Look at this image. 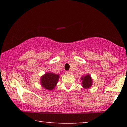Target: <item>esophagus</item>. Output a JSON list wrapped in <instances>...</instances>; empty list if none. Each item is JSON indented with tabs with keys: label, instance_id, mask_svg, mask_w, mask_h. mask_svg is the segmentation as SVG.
I'll return each mask as SVG.
<instances>
[{
	"label": "esophagus",
	"instance_id": "esophagus-1",
	"mask_svg": "<svg viewBox=\"0 0 127 127\" xmlns=\"http://www.w3.org/2000/svg\"><path fill=\"white\" fill-rule=\"evenodd\" d=\"M65 73L66 74H70V73H71V72H70V71H65Z\"/></svg>",
	"mask_w": 127,
	"mask_h": 127
}]
</instances>
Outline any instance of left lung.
Masks as SVG:
<instances>
[{
	"label": "left lung",
	"instance_id": "1",
	"mask_svg": "<svg viewBox=\"0 0 127 127\" xmlns=\"http://www.w3.org/2000/svg\"><path fill=\"white\" fill-rule=\"evenodd\" d=\"M82 80V84L83 87L84 88H89L91 87L92 86V83H93V80L91 79V77L90 75H86L84 77H82L81 78Z\"/></svg>",
	"mask_w": 127,
	"mask_h": 127
}]
</instances>
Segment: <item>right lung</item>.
Here are the masks:
<instances>
[{
  "label": "right lung",
  "instance_id": "1",
  "mask_svg": "<svg viewBox=\"0 0 127 127\" xmlns=\"http://www.w3.org/2000/svg\"><path fill=\"white\" fill-rule=\"evenodd\" d=\"M59 75L53 73H46L41 78V86L48 90H52L55 87L59 79Z\"/></svg>",
  "mask_w": 127,
  "mask_h": 127
}]
</instances>
